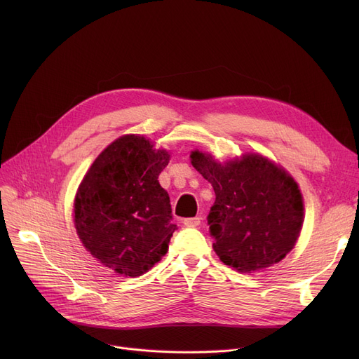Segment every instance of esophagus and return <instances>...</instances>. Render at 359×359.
<instances>
[{
	"label": "esophagus",
	"instance_id": "34e87169",
	"mask_svg": "<svg viewBox=\"0 0 359 359\" xmlns=\"http://www.w3.org/2000/svg\"><path fill=\"white\" fill-rule=\"evenodd\" d=\"M201 217H194V218H186L183 221L184 225H187V227H198V225H201Z\"/></svg>",
	"mask_w": 359,
	"mask_h": 359
}]
</instances>
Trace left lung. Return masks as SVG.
I'll return each instance as SVG.
<instances>
[{"label":"left lung","instance_id":"1","mask_svg":"<svg viewBox=\"0 0 359 359\" xmlns=\"http://www.w3.org/2000/svg\"><path fill=\"white\" fill-rule=\"evenodd\" d=\"M191 163L214 187L208 224L222 263L252 273L276 265L294 249L304 199L288 170L259 153L221 163L194 149Z\"/></svg>","mask_w":359,"mask_h":359}]
</instances>
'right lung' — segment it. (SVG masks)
I'll list each match as a JSON object with an SVG mask.
<instances>
[{"instance_id":"1","label":"right lung","mask_w":359,"mask_h":359,"mask_svg":"<svg viewBox=\"0 0 359 359\" xmlns=\"http://www.w3.org/2000/svg\"><path fill=\"white\" fill-rule=\"evenodd\" d=\"M164 148L140 134L110 142L84 175L74 198V225L86 250L122 276H141L168 250L176 230L158 176Z\"/></svg>"}]
</instances>
